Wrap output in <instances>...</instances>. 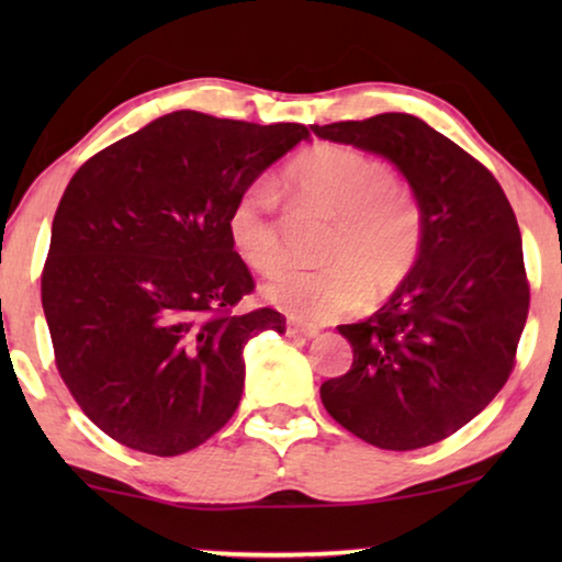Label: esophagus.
I'll return each mask as SVG.
<instances>
[{"label": "esophagus", "mask_w": 562, "mask_h": 562, "mask_svg": "<svg viewBox=\"0 0 562 562\" xmlns=\"http://www.w3.org/2000/svg\"><path fill=\"white\" fill-rule=\"evenodd\" d=\"M286 333H289L291 337H317V335H319V327L304 325V322H296V319H289Z\"/></svg>", "instance_id": "esophagus-1"}]
</instances>
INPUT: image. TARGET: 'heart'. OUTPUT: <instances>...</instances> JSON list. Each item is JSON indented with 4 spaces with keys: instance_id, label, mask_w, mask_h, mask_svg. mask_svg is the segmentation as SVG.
I'll return each instance as SVG.
<instances>
[{
    "instance_id": "obj_1",
    "label": "heart",
    "mask_w": 562,
    "mask_h": 562,
    "mask_svg": "<svg viewBox=\"0 0 562 562\" xmlns=\"http://www.w3.org/2000/svg\"><path fill=\"white\" fill-rule=\"evenodd\" d=\"M289 187L335 214L317 266L286 263L268 276L263 294L291 317L333 319L366 299L394 291L422 252V212L394 183L386 164L345 145H317L286 171ZM233 248L256 271L281 256L271 183H250L227 217Z\"/></svg>"
}]
</instances>
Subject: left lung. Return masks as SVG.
I'll list each match as a JSON object with an SVG mask.
<instances>
[{
    "label": "left lung",
    "instance_id": "obj_1",
    "mask_svg": "<svg viewBox=\"0 0 562 562\" xmlns=\"http://www.w3.org/2000/svg\"><path fill=\"white\" fill-rule=\"evenodd\" d=\"M396 166L422 212V252L379 312L340 325L352 366L322 383L329 417L381 450L458 432L509 379L529 310L517 217L486 166L414 114L312 125Z\"/></svg>",
    "mask_w": 562,
    "mask_h": 562
}]
</instances>
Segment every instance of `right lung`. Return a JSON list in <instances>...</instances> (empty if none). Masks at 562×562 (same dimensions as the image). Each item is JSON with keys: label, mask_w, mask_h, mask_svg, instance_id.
Wrapping results in <instances>:
<instances>
[{"label": "right lung", "mask_w": 562, "mask_h": 562, "mask_svg": "<svg viewBox=\"0 0 562 562\" xmlns=\"http://www.w3.org/2000/svg\"><path fill=\"white\" fill-rule=\"evenodd\" d=\"M310 130L171 112L68 181L43 271L60 379L127 448L181 456L227 425L248 340L276 310L233 312L252 276L229 240L235 199Z\"/></svg>", "instance_id": "right-lung-1"}]
</instances>
